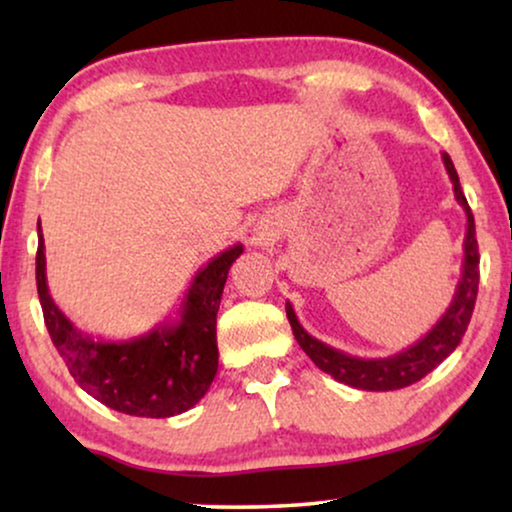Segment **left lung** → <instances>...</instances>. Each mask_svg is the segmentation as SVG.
<instances>
[{
    "instance_id": "1",
    "label": "left lung",
    "mask_w": 512,
    "mask_h": 512,
    "mask_svg": "<svg viewBox=\"0 0 512 512\" xmlns=\"http://www.w3.org/2000/svg\"><path fill=\"white\" fill-rule=\"evenodd\" d=\"M443 165L450 174L454 198L466 212V237H464V261H461V279L454 291V298L424 338H419L415 345H410L403 352L387 359H359V356L345 354L326 342L312 338L310 333L300 326V321L293 312V305L286 303V317L296 335L298 345L303 352L314 361V366L324 370L342 384H349L354 389L366 391H394L410 387L429 375L440 361H445L464 338L468 321H471L475 298H478V282H480V254L478 240H475V221L473 212L468 207L466 195L461 193L457 170H454L452 158L443 153Z\"/></svg>"
}]
</instances>
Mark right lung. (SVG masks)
<instances>
[{"label": "right lung", "mask_w": 512, "mask_h": 512, "mask_svg": "<svg viewBox=\"0 0 512 512\" xmlns=\"http://www.w3.org/2000/svg\"><path fill=\"white\" fill-rule=\"evenodd\" d=\"M242 251V244H233L198 270L174 321H165L139 338L95 340L53 303L39 230V303L48 335L79 387L125 415L163 419L191 410L212 387L219 370L216 312L230 265Z\"/></svg>", "instance_id": "1"}]
</instances>
